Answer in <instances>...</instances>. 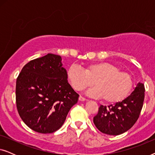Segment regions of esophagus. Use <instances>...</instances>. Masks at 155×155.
Here are the masks:
<instances>
[{
	"mask_svg": "<svg viewBox=\"0 0 155 155\" xmlns=\"http://www.w3.org/2000/svg\"><path fill=\"white\" fill-rule=\"evenodd\" d=\"M79 100H80V101H87V99H85V98H84L83 97L80 96V97H79Z\"/></svg>",
	"mask_w": 155,
	"mask_h": 155,
	"instance_id": "obj_1",
	"label": "esophagus"
}]
</instances>
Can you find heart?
Wrapping results in <instances>:
<instances>
[{"label": "heart", "mask_w": 155, "mask_h": 155, "mask_svg": "<svg viewBox=\"0 0 155 155\" xmlns=\"http://www.w3.org/2000/svg\"><path fill=\"white\" fill-rule=\"evenodd\" d=\"M67 77L73 89L82 90L96 84L87 91V94L94 97H104L109 103L118 102L128 96L133 87L130 75L112 63L98 62L87 65L84 70L72 65L67 71Z\"/></svg>", "instance_id": "1"}]
</instances>
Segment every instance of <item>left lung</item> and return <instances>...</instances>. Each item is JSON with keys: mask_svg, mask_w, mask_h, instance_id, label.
<instances>
[{"mask_svg": "<svg viewBox=\"0 0 155 155\" xmlns=\"http://www.w3.org/2000/svg\"><path fill=\"white\" fill-rule=\"evenodd\" d=\"M145 98V86L138 82L126 99L107 107L101 105L93 122L99 130L110 135L122 134L132 128L139 118Z\"/></svg>", "mask_w": 155, "mask_h": 155, "instance_id": "left-lung-1", "label": "left lung"}]
</instances>
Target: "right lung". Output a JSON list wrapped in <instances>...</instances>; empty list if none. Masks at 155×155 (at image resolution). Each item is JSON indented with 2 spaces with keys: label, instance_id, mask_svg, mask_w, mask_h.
<instances>
[{
  "label": "right lung",
  "instance_id": "obj_1",
  "mask_svg": "<svg viewBox=\"0 0 155 155\" xmlns=\"http://www.w3.org/2000/svg\"><path fill=\"white\" fill-rule=\"evenodd\" d=\"M60 56L48 54L29 61L16 81L17 109L31 130L51 133L64 124L79 94L68 82Z\"/></svg>",
  "mask_w": 155,
  "mask_h": 155
}]
</instances>
